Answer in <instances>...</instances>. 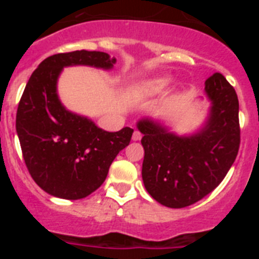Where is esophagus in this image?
I'll return each instance as SVG.
<instances>
[{
  "mask_svg": "<svg viewBox=\"0 0 259 259\" xmlns=\"http://www.w3.org/2000/svg\"><path fill=\"white\" fill-rule=\"evenodd\" d=\"M141 137H143V135H141L140 132L135 131L134 135H132V140H134V141H139L141 139Z\"/></svg>",
  "mask_w": 259,
  "mask_h": 259,
  "instance_id": "1",
  "label": "esophagus"
}]
</instances>
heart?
Masks as SVG:
<instances>
[{
	"instance_id": "b5f03b06",
	"label": "heart",
	"mask_w": 259,
	"mask_h": 259,
	"mask_svg": "<svg viewBox=\"0 0 259 259\" xmlns=\"http://www.w3.org/2000/svg\"><path fill=\"white\" fill-rule=\"evenodd\" d=\"M172 81V77L170 75H162V76L150 77L140 81L135 87V93L139 97H153L159 93H162L164 89L168 87V84Z\"/></svg>"
}]
</instances>
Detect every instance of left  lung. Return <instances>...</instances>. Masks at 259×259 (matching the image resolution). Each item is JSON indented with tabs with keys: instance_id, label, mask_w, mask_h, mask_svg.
<instances>
[{
	"instance_id": "obj_1",
	"label": "left lung",
	"mask_w": 259,
	"mask_h": 259,
	"mask_svg": "<svg viewBox=\"0 0 259 259\" xmlns=\"http://www.w3.org/2000/svg\"><path fill=\"white\" fill-rule=\"evenodd\" d=\"M209 113L196 132L178 135L157 119L141 118L143 182L167 207L189 206L214 191L236 159L240 146L239 100L222 74L205 81ZM202 98V97H201Z\"/></svg>"
}]
</instances>
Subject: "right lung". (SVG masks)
I'll return each instance as SVG.
<instances>
[{"instance_id": "right-lung-1", "label": "right lung", "mask_w": 259, "mask_h": 259, "mask_svg": "<svg viewBox=\"0 0 259 259\" xmlns=\"http://www.w3.org/2000/svg\"><path fill=\"white\" fill-rule=\"evenodd\" d=\"M104 52L76 50L48 57L29 77L17 111V134L32 179L54 197L80 200L100 188L110 164L131 141L134 130L107 132L88 116L66 109L57 84L65 67L111 70Z\"/></svg>"}]
</instances>
